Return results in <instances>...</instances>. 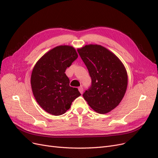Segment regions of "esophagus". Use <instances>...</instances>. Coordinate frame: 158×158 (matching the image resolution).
<instances>
[{"instance_id": "1", "label": "esophagus", "mask_w": 158, "mask_h": 158, "mask_svg": "<svg viewBox=\"0 0 158 158\" xmlns=\"http://www.w3.org/2000/svg\"><path fill=\"white\" fill-rule=\"evenodd\" d=\"M78 90H79V92L81 93V94H83V92H84V89H83V87L82 86H80V87H79L78 88Z\"/></svg>"}]
</instances>
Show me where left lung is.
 I'll return each instance as SVG.
<instances>
[{"label": "left lung", "instance_id": "left-lung-1", "mask_svg": "<svg viewBox=\"0 0 158 158\" xmlns=\"http://www.w3.org/2000/svg\"><path fill=\"white\" fill-rule=\"evenodd\" d=\"M92 79L90 88L83 94L95 112L106 114L120 103L128 84L127 70L112 52L99 45H88L78 49Z\"/></svg>", "mask_w": 158, "mask_h": 158}]
</instances>
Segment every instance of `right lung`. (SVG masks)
I'll return each mask as SVG.
<instances>
[{
  "label": "right lung",
  "mask_w": 158,
  "mask_h": 158,
  "mask_svg": "<svg viewBox=\"0 0 158 158\" xmlns=\"http://www.w3.org/2000/svg\"><path fill=\"white\" fill-rule=\"evenodd\" d=\"M78 58L74 47L57 46L37 62L31 76L33 94L43 109L53 115H60L81 95L78 88L70 86L65 70Z\"/></svg>",
  "instance_id": "right-lung-1"
}]
</instances>
